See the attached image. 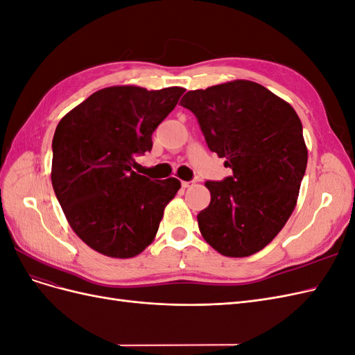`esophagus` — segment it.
<instances>
[{"label":"esophagus","instance_id":"1","mask_svg":"<svg viewBox=\"0 0 355 355\" xmlns=\"http://www.w3.org/2000/svg\"><path fill=\"white\" fill-rule=\"evenodd\" d=\"M194 182H187V180H182V188H189Z\"/></svg>","mask_w":355,"mask_h":355}]
</instances>
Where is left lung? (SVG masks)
Listing matches in <instances>:
<instances>
[{"instance_id":"8db88e82","label":"left lung","mask_w":355,"mask_h":355,"mask_svg":"<svg viewBox=\"0 0 355 355\" xmlns=\"http://www.w3.org/2000/svg\"><path fill=\"white\" fill-rule=\"evenodd\" d=\"M180 105L232 168L225 180L206 182L211 200L197 216L202 239L223 256L254 254L296 207L308 161L302 123L292 105L249 80L191 90Z\"/></svg>"}]
</instances>
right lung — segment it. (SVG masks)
<instances>
[{"label":"right lung","instance_id":"right-lung-1","mask_svg":"<svg viewBox=\"0 0 355 355\" xmlns=\"http://www.w3.org/2000/svg\"><path fill=\"white\" fill-rule=\"evenodd\" d=\"M185 89L112 85L94 92L59 121L53 136L51 184L73 232L98 253L128 259L155 239L176 178L133 171L153 149V133Z\"/></svg>","mask_w":355,"mask_h":355}]
</instances>
